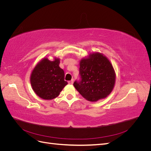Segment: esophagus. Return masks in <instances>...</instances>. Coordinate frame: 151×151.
I'll return each instance as SVG.
<instances>
[{"label": "esophagus", "instance_id": "1", "mask_svg": "<svg viewBox=\"0 0 151 151\" xmlns=\"http://www.w3.org/2000/svg\"><path fill=\"white\" fill-rule=\"evenodd\" d=\"M73 83H74V80H73V79H72L71 81H68V83L69 84H73Z\"/></svg>", "mask_w": 151, "mask_h": 151}]
</instances>
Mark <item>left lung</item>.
Listing matches in <instances>:
<instances>
[{
  "mask_svg": "<svg viewBox=\"0 0 151 151\" xmlns=\"http://www.w3.org/2000/svg\"><path fill=\"white\" fill-rule=\"evenodd\" d=\"M80 80L74 83L75 88L89 101H96L111 93L115 83V72L108 59L99 53L82 59Z\"/></svg>",
  "mask_w": 151,
  "mask_h": 151,
  "instance_id": "obj_1",
  "label": "left lung"
}]
</instances>
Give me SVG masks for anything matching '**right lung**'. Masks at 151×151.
<instances>
[{
	"label": "right lung",
	"mask_w": 151,
	"mask_h": 151,
	"mask_svg": "<svg viewBox=\"0 0 151 151\" xmlns=\"http://www.w3.org/2000/svg\"><path fill=\"white\" fill-rule=\"evenodd\" d=\"M60 60L50 61L43 58L35 67L31 75V84L35 93L44 99L57 98L67 84L64 80L65 74L59 67Z\"/></svg>",
	"instance_id": "obj_1"
}]
</instances>
